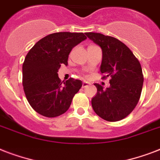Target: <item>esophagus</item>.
Segmentation results:
<instances>
[{
    "label": "esophagus",
    "mask_w": 160,
    "mask_h": 160,
    "mask_svg": "<svg viewBox=\"0 0 160 160\" xmlns=\"http://www.w3.org/2000/svg\"><path fill=\"white\" fill-rule=\"evenodd\" d=\"M89 85H90V83L86 82V81H84V82L82 83V87L83 88L87 87V86H89Z\"/></svg>",
    "instance_id": "esophagus-1"
}]
</instances>
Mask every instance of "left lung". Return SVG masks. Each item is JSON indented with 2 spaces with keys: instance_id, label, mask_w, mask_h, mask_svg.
<instances>
[{
  "instance_id": "1",
  "label": "left lung",
  "mask_w": 160,
  "mask_h": 160,
  "mask_svg": "<svg viewBox=\"0 0 160 160\" xmlns=\"http://www.w3.org/2000/svg\"><path fill=\"white\" fill-rule=\"evenodd\" d=\"M102 49L100 72L110 78L109 88L95 84L97 94L91 100L94 111L110 122L119 121L131 113L141 95L144 75L140 63L123 42L100 33L85 34Z\"/></svg>"
}]
</instances>
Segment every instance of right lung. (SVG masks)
I'll return each mask as SVG.
<instances>
[{
  "mask_svg": "<svg viewBox=\"0 0 160 160\" xmlns=\"http://www.w3.org/2000/svg\"><path fill=\"white\" fill-rule=\"evenodd\" d=\"M82 32H57L36 42L26 55L22 65V84L31 106L49 118L64 114L70 108L82 81L70 78L65 82L58 76L60 65H68L69 54L85 41Z\"/></svg>",
  "mask_w": 160,
  "mask_h": 160,
  "instance_id": "add662e5",
  "label": "right lung"
}]
</instances>
